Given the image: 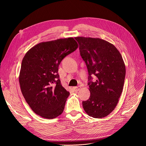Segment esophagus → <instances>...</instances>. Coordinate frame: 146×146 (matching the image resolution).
I'll use <instances>...</instances> for the list:
<instances>
[{
    "instance_id": "esophagus-1",
    "label": "esophagus",
    "mask_w": 146,
    "mask_h": 146,
    "mask_svg": "<svg viewBox=\"0 0 146 146\" xmlns=\"http://www.w3.org/2000/svg\"><path fill=\"white\" fill-rule=\"evenodd\" d=\"M81 88V87L80 86H77V87H74V88H73V89H74V91H76V92H77V91H78L79 90H80V89Z\"/></svg>"
}]
</instances>
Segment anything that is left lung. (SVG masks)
<instances>
[{"mask_svg":"<svg viewBox=\"0 0 146 146\" xmlns=\"http://www.w3.org/2000/svg\"><path fill=\"white\" fill-rule=\"evenodd\" d=\"M80 54L88 71L90 96L83 101V109L90 117L102 118L115 108L123 89L125 66L117 48L100 38L75 37ZM96 80L92 81V76Z\"/></svg>","mask_w":146,"mask_h":146,"instance_id":"obj_1","label":"left lung"}]
</instances>
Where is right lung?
<instances>
[{
	"instance_id": "obj_1",
	"label": "right lung",
	"mask_w": 146,
	"mask_h": 146,
	"mask_svg": "<svg viewBox=\"0 0 146 146\" xmlns=\"http://www.w3.org/2000/svg\"><path fill=\"white\" fill-rule=\"evenodd\" d=\"M78 48L73 38H61L35 45L23 58L21 90L30 108L40 117L53 119L63 113L70 93L61 85L58 66Z\"/></svg>"
}]
</instances>
